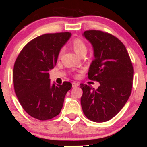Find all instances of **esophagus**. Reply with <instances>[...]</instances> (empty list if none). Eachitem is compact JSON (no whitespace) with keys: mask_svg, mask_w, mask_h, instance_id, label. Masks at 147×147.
Listing matches in <instances>:
<instances>
[{"mask_svg":"<svg viewBox=\"0 0 147 147\" xmlns=\"http://www.w3.org/2000/svg\"><path fill=\"white\" fill-rule=\"evenodd\" d=\"M79 84H78V83H76V82H73L72 83V86H73V88H76V87H78L79 86Z\"/></svg>","mask_w":147,"mask_h":147,"instance_id":"34e87169","label":"esophagus"}]
</instances>
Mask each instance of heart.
Wrapping results in <instances>:
<instances>
[{
	"label": "heart",
	"mask_w": 147,
	"mask_h": 147,
	"mask_svg": "<svg viewBox=\"0 0 147 147\" xmlns=\"http://www.w3.org/2000/svg\"><path fill=\"white\" fill-rule=\"evenodd\" d=\"M71 46L77 55L80 56L82 54H86L88 48H87V45L85 43V42L82 40L81 39L76 38L73 40L71 43Z\"/></svg>",
	"instance_id": "obj_1"
}]
</instances>
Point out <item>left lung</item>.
Instances as JSON below:
<instances>
[{"instance_id": "1", "label": "left lung", "mask_w": 147, "mask_h": 147, "mask_svg": "<svg viewBox=\"0 0 147 147\" xmlns=\"http://www.w3.org/2000/svg\"><path fill=\"white\" fill-rule=\"evenodd\" d=\"M82 36L92 45L94 59L88 71L90 80L99 82L98 89L80 84L81 105L92 121L105 122L123 108L131 94L133 67L125 46L108 33L90 30Z\"/></svg>"}]
</instances>
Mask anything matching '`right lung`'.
I'll return each instance as SVG.
<instances>
[{
	"label": "right lung",
	"instance_id": "add662e5",
	"mask_svg": "<svg viewBox=\"0 0 147 147\" xmlns=\"http://www.w3.org/2000/svg\"><path fill=\"white\" fill-rule=\"evenodd\" d=\"M71 37L70 32L39 36L25 45L15 61V93L24 110L34 119L49 120L59 114L66 93L72 87L69 82L51 83L49 74Z\"/></svg>",
	"mask_w": 147,
	"mask_h": 147
}]
</instances>
